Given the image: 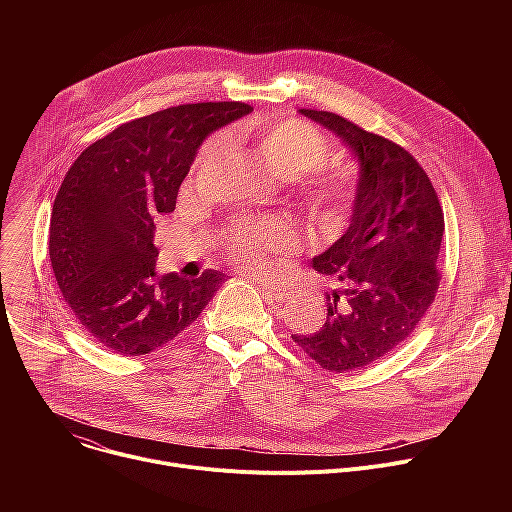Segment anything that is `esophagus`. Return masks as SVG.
Here are the masks:
<instances>
[{"instance_id": "obj_1", "label": "esophagus", "mask_w": 512, "mask_h": 512, "mask_svg": "<svg viewBox=\"0 0 512 512\" xmlns=\"http://www.w3.org/2000/svg\"><path fill=\"white\" fill-rule=\"evenodd\" d=\"M257 285H259V291L265 296V300H285V289L283 285L275 283V281H265V279H257Z\"/></svg>"}]
</instances>
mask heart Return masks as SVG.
Listing matches in <instances>:
<instances>
[{
    "mask_svg": "<svg viewBox=\"0 0 512 512\" xmlns=\"http://www.w3.org/2000/svg\"><path fill=\"white\" fill-rule=\"evenodd\" d=\"M241 131L255 143L263 162L291 182L320 233L334 235L344 227L362 188V168L356 162L326 164L332 154L330 139L296 117L255 115ZM223 150L225 137L210 135L194 158V174L212 168ZM216 245L245 271L263 273L269 255L291 253L298 239L277 218H239L218 231Z\"/></svg>",
    "mask_w": 512,
    "mask_h": 512,
    "instance_id": "b5f03b06",
    "label": "heart"
}]
</instances>
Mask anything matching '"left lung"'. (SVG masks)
Returning a JSON list of instances; mask_svg holds the SVG:
<instances>
[{
  "mask_svg": "<svg viewBox=\"0 0 512 512\" xmlns=\"http://www.w3.org/2000/svg\"><path fill=\"white\" fill-rule=\"evenodd\" d=\"M302 113L344 139L362 168L346 233L314 259L336 289L312 336L291 334L322 369H364L399 346L435 300L444 210L421 164L399 143L318 109Z\"/></svg>",
  "mask_w": 512,
  "mask_h": 512,
  "instance_id": "left-lung-1",
  "label": "left lung"
}]
</instances>
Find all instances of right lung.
<instances>
[{
	"instance_id": "add662e5",
	"label": "right lung",
	"mask_w": 512,
	"mask_h": 512,
	"mask_svg": "<svg viewBox=\"0 0 512 512\" xmlns=\"http://www.w3.org/2000/svg\"><path fill=\"white\" fill-rule=\"evenodd\" d=\"M253 107L188 103L121 123L66 172L50 214L48 253L58 289L81 328L105 348L148 354L188 328L221 289L206 269L156 275L154 221L176 196L198 145Z\"/></svg>"
}]
</instances>
